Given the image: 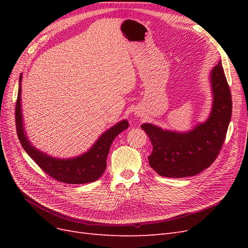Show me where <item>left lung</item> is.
Masks as SVG:
<instances>
[{"label":"left lung","instance_id":"left-lung-1","mask_svg":"<svg viewBox=\"0 0 248 248\" xmlns=\"http://www.w3.org/2000/svg\"><path fill=\"white\" fill-rule=\"evenodd\" d=\"M213 106L206 122L188 132L163 130L145 123L144 129L152 142L149 163L157 174L169 178L196 176L217 158L226 140L232 117V95L219 61L211 71Z\"/></svg>","mask_w":248,"mask_h":248}]
</instances>
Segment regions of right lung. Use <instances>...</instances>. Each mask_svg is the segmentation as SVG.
I'll list each match as a JSON object with an SVG mask.
<instances>
[{"label":"right lung","instance_id":"1","mask_svg":"<svg viewBox=\"0 0 248 248\" xmlns=\"http://www.w3.org/2000/svg\"><path fill=\"white\" fill-rule=\"evenodd\" d=\"M21 78L22 76L20 74L16 104V124L18 140L25 151L43 171H46L48 176L57 181L67 184H85L98 180L107 169V158L112 140L119 133L128 128L127 120H123L102 133L98 140L85 154L70 159H60L48 156L32 146L25 133L20 107Z\"/></svg>","mask_w":248,"mask_h":248}]
</instances>
